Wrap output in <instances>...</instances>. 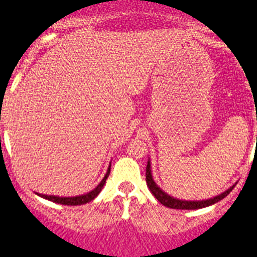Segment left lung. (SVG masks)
I'll return each instance as SVG.
<instances>
[{
    "label": "left lung",
    "mask_w": 257,
    "mask_h": 257,
    "mask_svg": "<svg viewBox=\"0 0 257 257\" xmlns=\"http://www.w3.org/2000/svg\"><path fill=\"white\" fill-rule=\"evenodd\" d=\"M147 183L149 190L152 191V194L157 198V201L160 203H162L166 207L176 208V210H198V208L211 206V204L216 203V202L222 201L223 198H226L232 191L233 187H235V185H232L230 189H227L222 194H219V195H216L214 198H210V199H203V201H185V199H178V198H174L172 195H169L168 193H165L164 190L156 183V181L153 179V174H152V164H150V160L148 161L147 165Z\"/></svg>",
    "instance_id": "obj_1"
}]
</instances>
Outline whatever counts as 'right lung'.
Returning <instances> with one entry per match:
<instances>
[{
  "label": "right lung",
  "instance_id": "1",
  "mask_svg": "<svg viewBox=\"0 0 257 257\" xmlns=\"http://www.w3.org/2000/svg\"><path fill=\"white\" fill-rule=\"evenodd\" d=\"M109 173H110V165L108 166L107 173H105L104 178L101 179V182H100L95 189L88 191V193L83 194V195H76V197H58V195H46V194H39V193H35V194H37L38 197L43 198V199H47V201L54 202V203L66 204V206H79V204L88 203V202L93 201V199L99 195V193L101 191L104 185H105V181H107Z\"/></svg>",
  "mask_w": 257,
  "mask_h": 257
}]
</instances>
